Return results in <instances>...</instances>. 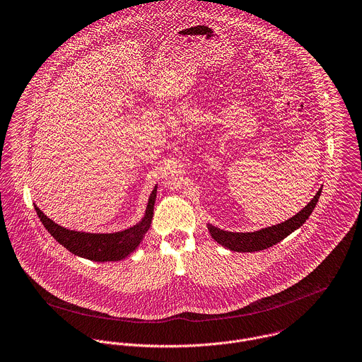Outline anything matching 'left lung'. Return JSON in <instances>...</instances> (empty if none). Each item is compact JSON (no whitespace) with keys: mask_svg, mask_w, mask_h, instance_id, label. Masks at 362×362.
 Returning a JSON list of instances; mask_svg holds the SVG:
<instances>
[{"mask_svg":"<svg viewBox=\"0 0 362 362\" xmlns=\"http://www.w3.org/2000/svg\"><path fill=\"white\" fill-rule=\"evenodd\" d=\"M320 193H322V189L316 193V196L312 199V202L303 210H300L296 216L286 220L285 223H281V224H276V226H272L268 228H262V230L254 231V233H230V231H224V230H220V228L209 224V231H210L211 237L218 244H221L223 247H226L231 251L254 252V251L267 250V248L281 243L291 233H293L295 230H298L300 226H303L306 223V220L309 218V216L312 214V211L315 210V207L320 199Z\"/></svg>","mask_w":362,"mask_h":362,"instance_id":"obj_1","label":"left lung"}]
</instances>
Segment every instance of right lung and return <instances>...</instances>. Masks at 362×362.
Listing matches in <instances>:
<instances>
[{
    "mask_svg": "<svg viewBox=\"0 0 362 362\" xmlns=\"http://www.w3.org/2000/svg\"><path fill=\"white\" fill-rule=\"evenodd\" d=\"M156 199V187L152 190L149 196V202L146 206V211L144 218L134 227L112 233V234H91L67 230L62 226H57L50 218H47L39 207L35 206L36 214L40 218L45 228L49 234L62 244L71 254L87 258L95 262H107V261H121L128 257L132 251L136 250L139 243L142 241L145 233L149 230L152 217H153V206Z\"/></svg>",
    "mask_w": 362,
    "mask_h": 362,
    "instance_id": "obj_1",
    "label": "right lung"
}]
</instances>
